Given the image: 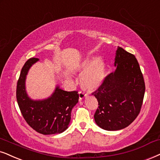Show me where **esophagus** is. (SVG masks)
<instances>
[{"mask_svg":"<svg viewBox=\"0 0 160 160\" xmlns=\"http://www.w3.org/2000/svg\"><path fill=\"white\" fill-rule=\"evenodd\" d=\"M86 96H87V94H86L84 92H79V99H80V100H82V99L86 98Z\"/></svg>","mask_w":160,"mask_h":160,"instance_id":"esophagus-1","label":"esophagus"}]
</instances>
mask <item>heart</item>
I'll return each mask as SVG.
<instances>
[{
	"mask_svg": "<svg viewBox=\"0 0 160 160\" xmlns=\"http://www.w3.org/2000/svg\"><path fill=\"white\" fill-rule=\"evenodd\" d=\"M83 71L80 76V82L87 88H98L103 82L106 76V63L102 58H88L81 65Z\"/></svg>",
	"mask_w": 160,
	"mask_h": 160,
	"instance_id": "b5f03b06",
	"label": "heart"
}]
</instances>
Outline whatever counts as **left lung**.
Masks as SVG:
<instances>
[{"label":"left lung","mask_w":160,"mask_h":160,"mask_svg":"<svg viewBox=\"0 0 160 160\" xmlns=\"http://www.w3.org/2000/svg\"><path fill=\"white\" fill-rule=\"evenodd\" d=\"M116 70L105 78L93 95L98 101L95 122L106 131L121 130L138 116L144 98V79L137 58L118 46Z\"/></svg>","instance_id":"obj_1"}]
</instances>
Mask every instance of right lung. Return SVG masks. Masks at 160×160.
<instances>
[{"instance_id": "add662e5", "label": "right lung", "mask_w": 160, "mask_h": 160, "mask_svg": "<svg viewBox=\"0 0 160 160\" xmlns=\"http://www.w3.org/2000/svg\"><path fill=\"white\" fill-rule=\"evenodd\" d=\"M38 58H30L22 68L16 89V98L20 110L26 122L37 132L44 135L60 134L68 128L71 112L78 102L76 91L66 92L56 86L49 98L34 100L26 90V78L29 68Z\"/></svg>"}]
</instances>
